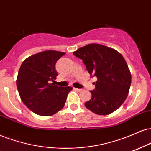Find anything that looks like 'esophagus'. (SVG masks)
<instances>
[{"instance_id": "1", "label": "esophagus", "mask_w": 151, "mask_h": 151, "mask_svg": "<svg viewBox=\"0 0 151 151\" xmlns=\"http://www.w3.org/2000/svg\"><path fill=\"white\" fill-rule=\"evenodd\" d=\"M74 90L77 91H81V89H80V88H74Z\"/></svg>"}]
</instances>
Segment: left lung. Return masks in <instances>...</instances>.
<instances>
[{
    "label": "left lung",
    "mask_w": 151,
    "mask_h": 151,
    "mask_svg": "<svg viewBox=\"0 0 151 151\" xmlns=\"http://www.w3.org/2000/svg\"><path fill=\"white\" fill-rule=\"evenodd\" d=\"M82 60L91 77H96L95 88L90 91L91 99L85 106L99 115L115 111L129 93L132 77L122 55L114 49L91 43L73 52Z\"/></svg>",
    "instance_id": "left-lung-1"
}]
</instances>
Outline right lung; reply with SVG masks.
I'll return each instance as SVG.
<instances>
[{"mask_svg": "<svg viewBox=\"0 0 151 151\" xmlns=\"http://www.w3.org/2000/svg\"><path fill=\"white\" fill-rule=\"evenodd\" d=\"M65 52L46 50L24 60L17 78V87L22 101L31 111L41 116L55 114L64 107L72 87L58 86L56 62Z\"/></svg>", "mask_w": 151, "mask_h": 151, "instance_id": "1", "label": "right lung"}]
</instances>
